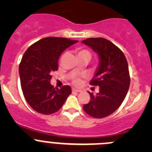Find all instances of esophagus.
Instances as JSON below:
<instances>
[{
	"label": "esophagus",
	"mask_w": 152,
	"mask_h": 152,
	"mask_svg": "<svg viewBox=\"0 0 152 152\" xmlns=\"http://www.w3.org/2000/svg\"><path fill=\"white\" fill-rule=\"evenodd\" d=\"M72 91H73V93H79V92H81V90H77V89L73 88V89H72Z\"/></svg>",
	"instance_id": "34e87169"
}]
</instances>
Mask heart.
Instances as JSON below:
<instances>
[{"mask_svg": "<svg viewBox=\"0 0 152 152\" xmlns=\"http://www.w3.org/2000/svg\"><path fill=\"white\" fill-rule=\"evenodd\" d=\"M78 56H87L89 57H91V53L89 50H85V49H82V50H79L78 52ZM73 83L75 85H79V84L81 83V80H80V78L79 77H76L73 79Z\"/></svg>", "mask_w": 152, "mask_h": 152, "instance_id": "obj_1", "label": "heart"}]
</instances>
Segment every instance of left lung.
<instances>
[{
  "label": "left lung",
  "instance_id": "8db88e82",
  "mask_svg": "<svg viewBox=\"0 0 152 152\" xmlns=\"http://www.w3.org/2000/svg\"><path fill=\"white\" fill-rule=\"evenodd\" d=\"M82 43L99 56V64L90 85L99 86L96 95L90 93V101L83 106L89 115L103 118L114 113L124 102L130 85L128 63L123 52L108 39L88 38Z\"/></svg>",
  "mask_w": 152,
  "mask_h": 152
}]
</instances>
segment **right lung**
<instances>
[{"instance_id": "1", "label": "right lung", "mask_w": 152, "mask_h": 152, "mask_svg": "<svg viewBox=\"0 0 152 152\" xmlns=\"http://www.w3.org/2000/svg\"><path fill=\"white\" fill-rule=\"evenodd\" d=\"M77 42L48 37L31 45L23 56L19 66L21 88L27 103L37 113H56L71 94L69 85L59 89L50 85V74L58 70V60L62 52Z\"/></svg>"}]
</instances>
